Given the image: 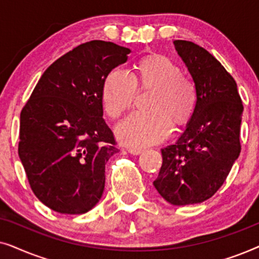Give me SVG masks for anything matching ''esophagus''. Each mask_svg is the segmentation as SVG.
Returning a JSON list of instances; mask_svg holds the SVG:
<instances>
[{
    "label": "esophagus",
    "instance_id": "esophagus-1",
    "mask_svg": "<svg viewBox=\"0 0 259 259\" xmlns=\"http://www.w3.org/2000/svg\"><path fill=\"white\" fill-rule=\"evenodd\" d=\"M128 152L131 154H133V155H139V154H141L143 153V150H141V148H128Z\"/></svg>",
    "mask_w": 259,
    "mask_h": 259
}]
</instances>
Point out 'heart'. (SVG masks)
<instances>
[{"label": "heart", "mask_w": 259, "mask_h": 259, "mask_svg": "<svg viewBox=\"0 0 259 259\" xmlns=\"http://www.w3.org/2000/svg\"><path fill=\"white\" fill-rule=\"evenodd\" d=\"M137 90L152 91L148 112H136L116 126L120 143L131 147H147L165 140L175 127L186 125L197 105V90L171 59L148 54L137 62L132 77L114 69L106 75L101 101L111 118H118L131 108Z\"/></svg>", "instance_id": "1"}]
</instances>
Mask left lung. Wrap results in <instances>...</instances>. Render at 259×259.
Instances as JSON below:
<instances>
[{
  "label": "left lung",
  "instance_id": "8db88e82",
  "mask_svg": "<svg viewBox=\"0 0 259 259\" xmlns=\"http://www.w3.org/2000/svg\"><path fill=\"white\" fill-rule=\"evenodd\" d=\"M197 90V105L175 145L161 148L153 185L169 204H199L225 182L240 153L243 104L237 83L222 63L193 42L176 40Z\"/></svg>",
  "mask_w": 259,
  "mask_h": 259
}]
</instances>
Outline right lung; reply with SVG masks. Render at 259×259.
Here are the masks:
<instances>
[{"label": "right lung", "instance_id": "add662e5", "mask_svg": "<svg viewBox=\"0 0 259 259\" xmlns=\"http://www.w3.org/2000/svg\"><path fill=\"white\" fill-rule=\"evenodd\" d=\"M130 53L100 40L77 46L45 70L21 112L20 159L53 211L86 213L104 193L105 164L119 150L102 118V82Z\"/></svg>", "mask_w": 259, "mask_h": 259}]
</instances>
